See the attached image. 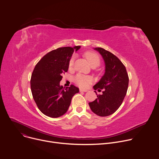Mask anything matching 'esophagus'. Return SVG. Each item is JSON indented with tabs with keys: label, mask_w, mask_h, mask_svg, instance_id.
<instances>
[{
	"label": "esophagus",
	"mask_w": 159,
	"mask_h": 159,
	"mask_svg": "<svg viewBox=\"0 0 159 159\" xmlns=\"http://www.w3.org/2000/svg\"><path fill=\"white\" fill-rule=\"evenodd\" d=\"M80 92H87L88 90L87 89H80Z\"/></svg>",
	"instance_id": "34e87169"
}]
</instances>
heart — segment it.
Segmentation results:
<instances>
[{
    "instance_id": "1",
    "label": "heart",
    "mask_w": 159,
    "mask_h": 159,
    "mask_svg": "<svg viewBox=\"0 0 159 159\" xmlns=\"http://www.w3.org/2000/svg\"><path fill=\"white\" fill-rule=\"evenodd\" d=\"M85 56L92 66H97L98 65H99L100 63V58L99 56L96 53L91 51H88L85 54ZM74 63V57H72L69 61V65H68L69 68H71L73 66ZM74 81L79 86H80V88H88L89 85L91 83L92 79L91 77L88 76H85L81 74H79L74 78Z\"/></svg>"
}]
</instances>
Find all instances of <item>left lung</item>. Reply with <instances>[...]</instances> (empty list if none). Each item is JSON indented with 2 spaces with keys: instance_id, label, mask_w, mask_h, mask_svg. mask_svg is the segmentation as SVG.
Returning <instances> with one entry per match:
<instances>
[{
  "instance_id": "left-lung-1",
  "label": "left lung",
  "mask_w": 159,
  "mask_h": 159,
  "mask_svg": "<svg viewBox=\"0 0 159 159\" xmlns=\"http://www.w3.org/2000/svg\"><path fill=\"white\" fill-rule=\"evenodd\" d=\"M95 49L105 61V73L93 88L94 90L104 89V91L102 95L98 94V98L89 105L95 114L107 117L115 113L122 105L128 88L129 77L125 66L116 56L102 48Z\"/></svg>"
}]
</instances>
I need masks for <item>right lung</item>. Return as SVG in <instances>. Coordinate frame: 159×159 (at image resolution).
Instances as JSON below:
<instances>
[{
  "label": "right lung",
  "instance_id": "obj_1",
  "mask_svg": "<svg viewBox=\"0 0 159 159\" xmlns=\"http://www.w3.org/2000/svg\"><path fill=\"white\" fill-rule=\"evenodd\" d=\"M80 48L63 47L52 50L43 56L34 68L30 79L31 91L37 107L46 116L57 118L64 115L72 97L79 92L74 85L65 89L60 82L68 70L72 54Z\"/></svg>",
  "mask_w": 159,
  "mask_h": 159
}]
</instances>
